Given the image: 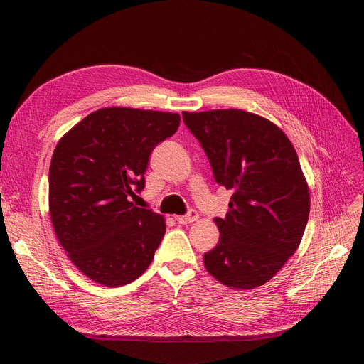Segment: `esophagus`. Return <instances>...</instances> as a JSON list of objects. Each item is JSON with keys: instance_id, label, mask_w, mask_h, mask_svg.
<instances>
[{"instance_id": "34e87169", "label": "esophagus", "mask_w": 364, "mask_h": 364, "mask_svg": "<svg viewBox=\"0 0 364 364\" xmlns=\"http://www.w3.org/2000/svg\"><path fill=\"white\" fill-rule=\"evenodd\" d=\"M197 218H199V214H197L196 211H190L186 215L176 217V220H178V223H181V225H190V223L196 222Z\"/></svg>"}]
</instances>
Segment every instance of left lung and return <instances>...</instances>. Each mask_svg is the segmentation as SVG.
<instances>
[{"mask_svg":"<svg viewBox=\"0 0 364 364\" xmlns=\"http://www.w3.org/2000/svg\"><path fill=\"white\" fill-rule=\"evenodd\" d=\"M199 139L214 178L232 190L220 240L203 255L217 281L250 290L277 274L299 247L310 215V190L297 153L284 132L241 109L182 112Z\"/></svg>","mask_w":364,"mask_h":364,"instance_id":"obj_1","label":"left lung"}]
</instances>
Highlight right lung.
<instances>
[{
	"label": "right lung",
	"instance_id": "1",
	"mask_svg": "<svg viewBox=\"0 0 364 364\" xmlns=\"http://www.w3.org/2000/svg\"><path fill=\"white\" fill-rule=\"evenodd\" d=\"M179 114L103 107L65 134L50 164L54 232L74 266L106 287L138 279L165 234V218L130 202L144 188L151 150Z\"/></svg>",
	"mask_w": 364,
	"mask_h": 364
}]
</instances>
